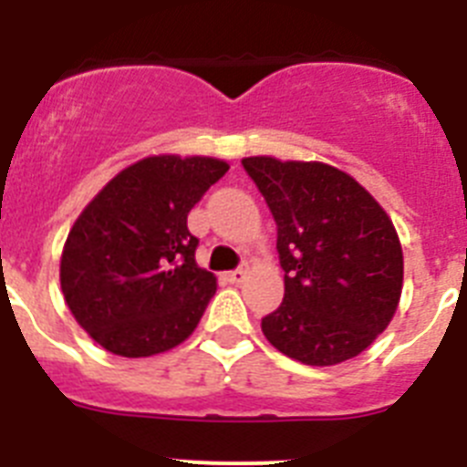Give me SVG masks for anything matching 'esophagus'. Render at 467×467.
Masks as SVG:
<instances>
[{
	"mask_svg": "<svg viewBox=\"0 0 467 467\" xmlns=\"http://www.w3.org/2000/svg\"><path fill=\"white\" fill-rule=\"evenodd\" d=\"M245 274H247V271L241 266V269H236V271H229V274H226V280H229V283L238 285V283H243V280H245Z\"/></svg>",
	"mask_w": 467,
	"mask_h": 467,
	"instance_id": "esophagus-1",
	"label": "esophagus"
}]
</instances>
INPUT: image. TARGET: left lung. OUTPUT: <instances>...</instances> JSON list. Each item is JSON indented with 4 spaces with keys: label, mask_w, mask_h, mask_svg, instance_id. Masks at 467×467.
Wrapping results in <instances>:
<instances>
[{
    "label": "left lung",
    "mask_w": 467,
    "mask_h": 467,
    "mask_svg": "<svg viewBox=\"0 0 467 467\" xmlns=\"http://www.w3.org/2000/svg\"><path fill=\"white\" fill-rule=\"evenodd\" d=\"M278 229L283 304L262 317L264 337L313 367L360 356L395 316L402 247L386 210L327 163L243 159Z\"/></svg>",
    "instance_id": "left-lung-1"
}]
</instances>
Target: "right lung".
I'll return each mask as SVG.
<instances>
[{
    "label": "right lung",
    "instance_id": "add662e5",
    "mask_svg": "<svg viewBox=\"0 0 467 467\" xmlns=\"http://www.w3.org/2000/svg\"><path fill=\"white\" fill-rule=\"evenodd\" d=\"M226 171L208 156H150L107 182L74 222L60 287L102 348L156 356L196 329L217 280L198 269L187 214Z\"/></svg>",
    "mask_w": 467,
    "mask_h": 467
}]
</instances>
